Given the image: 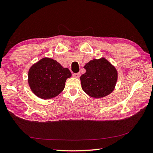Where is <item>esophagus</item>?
I'll use <instances>...</instances> for the list:
<instances>
[{
	"mask_svg": "<svg viewBox=\"0 0 153 153\" xmlns=\"http://www.w3.org/2000/svg\"><path fill=\"white\" fill-rule=\"evenodd\" d=\"M80 73H73V76L75 77V78H78L80 77Z\"/></svg>",
	"mask_w": 153,
	"mask_h": 153,
	"instance_id": "1",
	"label": "esophagus"
}]
</instances>
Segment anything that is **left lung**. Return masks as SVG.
I'll list each match as a JSON object with an SVG mask.
<instances>
[{
  "label": "left lung",
  "instance_id": "obj_1",
  "mask_svg": "<svg viewBox=\"0 0 153 153\" xmlns=\"http://www.w3.org/2000/svg\"><path fill=\"white\" fill-rule=\"evenodd\" d=\"M84 68L86 71L80 78L82 88L87 94L100 98L113 91L118 79V72L105 58L90 60Z\"/></svg>",
  "mask_w": 153,
  "mask_h": 153
}]
</instances>
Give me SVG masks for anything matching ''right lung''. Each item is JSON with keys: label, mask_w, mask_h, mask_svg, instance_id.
Returning <instances> with one entry per match:
<instances>
[{"label": "right lung", "mask_w": 153, "mask_h": 153, "mask_svg": "<svg viewBox=\"0 0 153 153\" xmlns=\"http://www.w3.org/2000/svg\"><path fill=\"white\" fill-rule=\"evenodd\" d=\"M71 76L68 68L57 61L44 57L32 65L28 71V84L36 97L44 100L54 98L62 91L65 81Z\"/></svg>", "instance_id": "1"}]
</instances>
